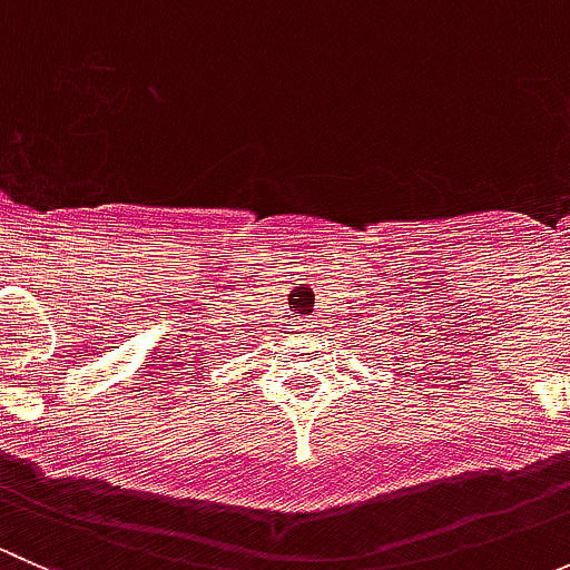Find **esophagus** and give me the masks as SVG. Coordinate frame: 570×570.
<instances>
[{
  "label": "esophagus",
  "instance_id": "34e87169",
  "mask_svg": "<svg viewBox=\"0 0 570 570\" xmlns=\"http://www.w3.org/2000/svg\"><path fill=\"white\" fill-rule=\"evenodd\" d=\"M306 327H308V322L301 320V325H297V331H306Z\"/></svg>",
  "mask_w": 570,
  "mask_h": 570
}]
</instances>
